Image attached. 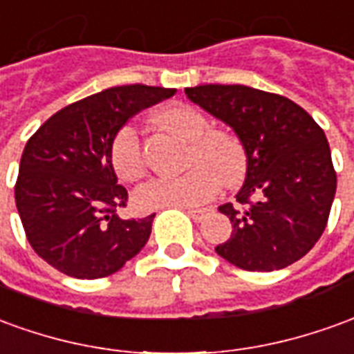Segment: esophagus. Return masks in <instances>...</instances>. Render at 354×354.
Instances as JSON below:
<instances>
[{
    "instance_id": "34e87169",
    "label": "esophagus",
    "mask_w": 354,
    "mask_h": 354,
    "mask_svg": "<svg viewBox=\"0 0 354 354\" xmlns=\"http://www.w3.org/2000/svg\"><path fill=\"white\" fill-rule=\"evenodd\" d=\"M207 212H209V209H187V214H189L195 222H201Z\"/></svg>"
}]
</instances>
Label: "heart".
<instances>
[{
    "label": "heart",
    "instance_id": "heart-1",
    "mask_svg": "<svg viewBox=\"0 0 354 354\" xmlns=\"http://www.w3.org/2000/svg\"><path fill=\"white\" fill-rule=\"evenodd\" d=\"M165 128L189 142L185 167L180 176H157L136 189V203L145 211L165 207H199L218 195L222 182L239 184L247 172V151L241 138L224 128H211V120L199 109L174 105L157 115ZM113 167L120 176L134 182L145 174L147 160L143 155L142 136L134 124L117 130L111 142Z\"/></svg>",
    "mask_w": 354,
    "mask_h": 354
}]
</instances>
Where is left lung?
Segmentation results:
<instances>
[{
    "label": "left lung",
    "instance_id": "obj_1",
    "mask_svg": "<svg viewBox=\"0 0 354 354\" xmlns=\"http://www.w3.org/2000/svg\"><path fill=\"white\" fill-rule=\"evenodd\" d=\"M185 93L232 126L247 151L237 203L218 207L232 236L216 253L249 272L280 270L303 259L326 230L337 185L322 128L297 103L270 91L205 84Z\"/></svg>",
    "mask_w": 354,
    "mask_h": 354
}]
</instances>
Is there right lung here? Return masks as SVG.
I'll return each instance as SVG.
<instances>
[{
    "label": "right lung",
    "mask_w": 354,
    "mask_h": 354,
    "mask_svg": "<svg viewBox=\"0 0 354 354\" xmlns=\"http://www.w3.org/2000/svg\"><path fill=\"white\" fill-rule=\"evenodd\" d=\"M155 86H117L66 105L22 151L15 203L26 239L48 264L78 280L120 270L151 234L155 212L120 218L128 192L117 184L111 142L136 113L174 95Z\"/></svg>",
    "instance_id": "1"
}]
</instances>
